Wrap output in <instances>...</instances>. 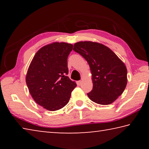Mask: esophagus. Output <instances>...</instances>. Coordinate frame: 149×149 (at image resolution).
Listing matches in <instances>:
<instances>
[{
    "label": "esophagus",
    "mask_w": 149,
    "mask_h": 149,
    "mask_svg": "<svg viewBox=\"0 0 149 149\" xmlns=\"http://www.w3.org/2000/svg\"><path fill=\"white\" fill-rule=\"evenodd\" d=\"M82 83H83L82 80H80V81H78L77 82V84L78 85H81L82 84Z\"/></svg>",
    "instance_id": "34e87169"
}]
</instances>
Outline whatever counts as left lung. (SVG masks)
Here are the masks:
<instances>
[{"instance_id":"8db88e82","label":"left lung","mask_w":149,"mask_h":149,"mask_svg":"<svg viewBox=\"0 0 149 149\" xmlns=\"http://www.w3.org/2000/svg\"><path fill=\"white\" fill-rule=\"evenodd\" d=\"M73 50L89 65L93 84V90L87 93L89 99L99 104H112L127 85L124 63L112 50L99 42L79 41L74 44Z\"/></svg>"}]
</instances>
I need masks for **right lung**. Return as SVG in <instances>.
I'll return each mask as SVG.
<instances>
[{
    "label": "right lung",
    "mask_w": 149,
    "mask_h": 149,
    "mask_svg": "<svg viewBox=\"0 0 149 149\" xmlns=\"http://www.w3.org/2000/svg\"><path fill=\"white\" fill-rule=\"evenodd\" d=\"M73 45L54 42L41 48L31 60L26 81L33 99L49 111L68 103L76 83L67 76L68 57Z\"/></svg>",
    "instance_id": "right-lung-1"
}]
</instances>
